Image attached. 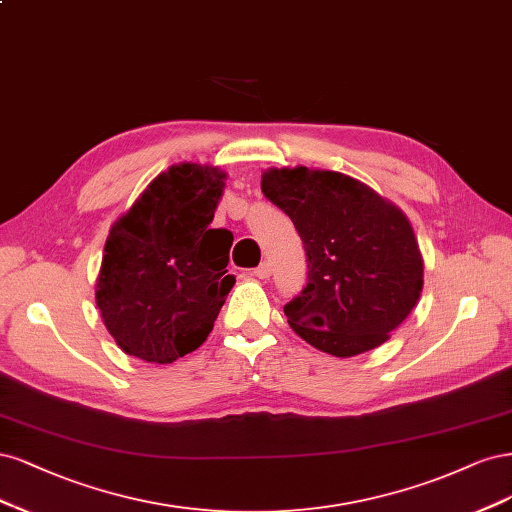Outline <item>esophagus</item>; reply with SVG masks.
Wrapping results in <instances>:
<instances>
[{
	"label": "esophagus",
	"instance_id": "34e87169",
	"mask_svg": "<svg viewBox=\"0 0 512 512\" xmlns=\"http://www.w3.org/2000/svg\"><path fill=\"white\" fill-rule=\"evenodd\" d=\"M253 274L257 276V278H270L272 276V266L268 261H263L261 266H257L255 270H253Z\"/></svg>",
	"mask_w": 512,
	"mask_h": 512
}]
</instances>
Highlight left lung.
I'll list each match as a JSON object with an SVG mask.
<instances>
[{
    "label": "left lung",
    "instance_id": "left-lung-1",
    "mask_svg": "<svg viewBox=\"0 0 512 512\" xmlns=\"http://www.w3.org/2000/svg\"><path fill=\"white\" fill-rule=\"evenodd\" d=\"M261 191L293 221L308 257V283L285 304L293 332L334 357L387 342L423 289V257L406 214L332 170L270 168Z\"/></svg>",
    "mask_w": 512,
    "mask_h": 512
}]
</instances>
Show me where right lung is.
I'll return each mask as SVG.
<instances>
[{"mask_svg":"<svg viewBox=\"0 0 512 512\" xmlns=\"http://www.w3.org/2000/svg\"><path fill=\"white\" fill-rule=\"evenodd\" d=\"M225 172L178 163L161 172L112 223L95 302L127 355L172 364L202 346L236 278L234 236L210 229Z\"/></svg>","mask_w":512,"mask_h":512,"instance_id":"add662e5","label":"right lung"}]
</instances>
